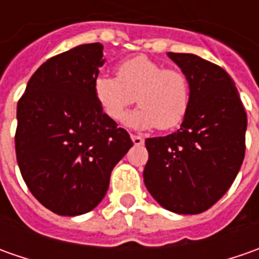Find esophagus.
Masks as SVG:
<instances>
[{
    "label": "esophagus",
    "instance_id": "1",
    "mask_svg": "<svg viewBox=\"0 0 259 259\" xmlns=\"http://www.w3.org/2000/svg\"><path fill=\"white\" fill-rule=\"evenodd\" d=\"M131 140H133V143L135 145H141L144 144V138L141 137V135H135V134H131Z\"/></svg>",
    "mask_w": 259,
    "mask_h": 259
}]
</instances>
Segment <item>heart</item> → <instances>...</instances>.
Segmentation results:
<instances>
[{"label":"heart","instance_id":"1","mask_svg":"<svg viewBox=\"0 0 259 259\" xmlns=\"http://www.w3.org/2000/svg\"><path fill=\"white\" fill-rule=\"evenodd\" d=\"M92 91L101 111L115 122L122 121L128 106L137 101L140 106L126 122L140 130H173L183 122L192 102L190 80L183 70L163 67L145 55L121 60L115 67V77L96 76Z\"/></svg>","mask_w":259,"mask_h":259}]
</instances>
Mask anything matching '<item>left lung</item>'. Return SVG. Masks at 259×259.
Listing matches in <instances>:
<instances>
[{
	"label": "left lung",
	"instance_id": "left-lung-1",
	"mask_svg": "<svg viewBox=\"0 0 259 259\" xmlns=\"http://www.w3.org/2000/svg\"><path fill=\"white\" fill-rule=\"evenodd\" d=\"M190 80L192 102L180 130L147 138L144 183L164 209L196 214L232 186L245 157L246 112L232 77L189 53H168Z\"/></svg>",
	"mask_w": 259,
	"mask_h": 259
}]
</instances>
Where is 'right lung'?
Returning a JSON list of instances; mask_svg holds the SVG:
<instances>
[{
    "instance_id": "obj_1",
    "label": "right lung",
    "mask_w": 259,
    "mask_h": 259,
    "mask_svg": "<svg viewBox=\"0 0 259 259\" xmlns=\"http://www.w3.org/2000/svg\"><path fill=\"white\" fill-rule=\"evenodd\" d=\"M104 46H77L50 57L17 105L15 154L35 199L60 216L92 210L115 164L133 147L124 128L101 111L92 83Z\"/></svg>"
}]
</instances>
